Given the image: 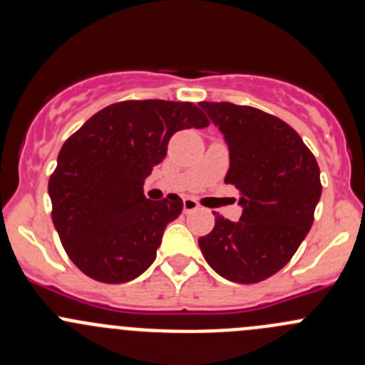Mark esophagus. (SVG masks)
Returning <instances> with one entry per match:
<instances>
[{
	"instance_id": "1",
	"label": "esophagus",
	"mask_w": 365,
	"mask_h": 365,
	"mask_svg": "<svg viewBox=\"0 0 365 365\" xmlns=\"http://www.w3.org/2000/svg\"><path fill=\"white\" fill-rule=\"evenodd\" d=\"M197 208H200V205H197L196 200H192V197H183V212H194Z\"/></svg>"
}]
</instances>
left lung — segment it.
I'll use <instances>...</instances> for the list:
<instances>
[{
  "instance_id": "1",
  "label": "left lung",
  "mask_w": 365,
  "mask_h": 365,
  "mask_svg": "<svg viewBox=\"0 0 365 365\" xmlns=\"http://www.w3.org/2000/svg\"><path fill=\"white\" fill-rule=\"evenodd\" d=\"M230 150L226 183L240 190L238 222L213 212L200 238L206 263L242 284L264 281L293 257L322 196L319 168L300 135L279 118L249 106L201 102Z\"/></svg>"
}]
</instances>
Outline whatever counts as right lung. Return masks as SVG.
<instances>
[{
    "mask_svg": "<svg viewBox=\"0 0 365 365\" xmlns=\"http://www.w3.org/2000/svg\"><path fill=\"white\" fill-rule=\"evenodd\" d=\"M206 125L190 102L125 101L93 114L65 141L49 197L61 245L83 274L120 284L155 261L183 201L176 194L146 200L143 185L175 132Z\"/></svg>",
    "mask_w": 365,
    "mask_h": 365,
    "instance_id": "obj_1",
    "label": "right lung"
}]
</instances>
